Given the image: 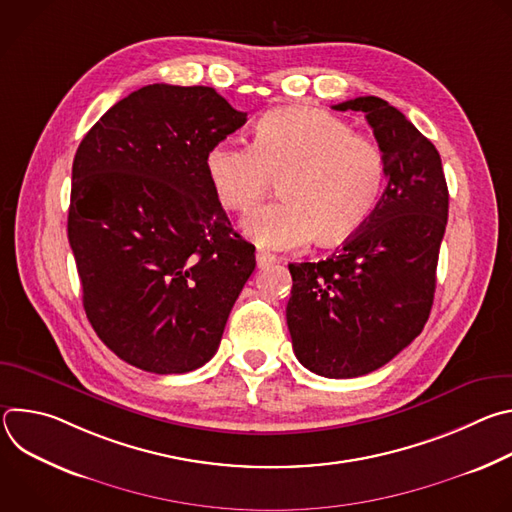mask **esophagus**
Returning <instances> with one entry per match:
<instances>
[{"label":"esophagus","mask_w":512,"mask_h":512,"mask_svg":"<svg viewBox=\"0 0 512 512\" xmlns=\"http://www.w3.org/2000/svg\"><path fill=\"white\" fill-rule=\"evenodd\" d=\"M255 259H257V267H269L271 263H275V255H271V253H267V251H257V255H255Z\"/></svg>","instance_id":"esophagus-1"}]
</instances>
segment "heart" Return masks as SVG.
Returning <instances> with one entry per match:
<instances>
[{
  "label": "heart",
  "mask_w": 512,
  "mask_h": 512,
  "mask_svg": "<svg viewBox=\"0 0 512 512\" xmlns=\"http://www.w3.org/2000/svg\"><path fill=\"white\" fill-rule=\"evenodd\" d=\"M208 182L225 208L249 210L279 180L281 202L251 210L243 231L261 247L300 249L314 237L340 243L373 214L385 158L336 115L289 107L267 113L253 143L223 139L206 152Z\"/></svg>",
  "instance_id": "heart-1"
}]
</instances>
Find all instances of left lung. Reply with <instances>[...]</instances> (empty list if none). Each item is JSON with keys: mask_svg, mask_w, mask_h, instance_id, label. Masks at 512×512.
Masks as SVG:
<instances>
[{"mask_svg": "<svg viewBox=\"0 0 512 512\" xmlns=\"http://www.w3.org/2000/svg\"><path fill=\"white\" fill-rule=\"evenodd\" d=\"M385 158L387 188L373 214L318 263H289L287 328L304 367L328 379L369 375L423 330L448 225V184L435 145L393 105L356 97Z\"/></svg>", "mask_w": 512, "mask_h": 512, "instance_id": "left-lung-1", "label": "left lung"}]
</instances>
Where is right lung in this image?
I'll return each mask as SVG.
<instances>
[{
    "label": "right lung",
    "mask_w": 512,
    "mask_h": 512,
    "mask_svg": "<svg viewBox=\"0 0 512 512\" xmlns=\"http://www.w3.org/2000/svg\"><path fill=\"white\" fill-rule=\"evenodd\" d=\"M212 87L148 85L115 103L72 162L68 241L97 336L131 367L200 369L255 269L204 158L243 127Z\"/></svg>",
    "instance_id": "1"
}]
</instances>
